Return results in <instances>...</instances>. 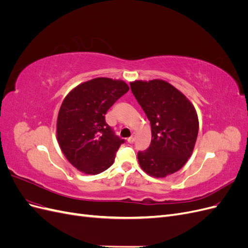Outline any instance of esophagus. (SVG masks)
Segmentation results:
<instances>
[{"label":"esophagus","mask_w":248,"mask_h":248,"mask_svg":"<svg viewBox=\"0 0 248 248\" xmlns=\"http://www.w3.org/2000/svg\"><path fill=\"white\" fill-rule=\"evenodd\" d=\"M127 141H128V142H133L134 141V137L132 136V137L128 138V139H127Z\"/></svg>","instance_id":"esophagus-1"}]
</instances>
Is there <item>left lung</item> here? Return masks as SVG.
I'll return each instance as SVG.
<instances>
[{
  "label": "left lung",
  "instance_id": "8db88e82",
  "mask_svg": "<svg viewBox=\"0 0 248 248\" xmlns=\"http://www.w3.org/2000/svg\"><path fill=\"white\" fill-rule=\"evenodd\" d=\"M130 88L151 124V144L138 153L141 170L155 178L174 174L183 168L196 145V108L166 80H136L130 82Z\"/></svg>",
  "mask_w": 248,
  "mask_h": 248
}]
</instances>
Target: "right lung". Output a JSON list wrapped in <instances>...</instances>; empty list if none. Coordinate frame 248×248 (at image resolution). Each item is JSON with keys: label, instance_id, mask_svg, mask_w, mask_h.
I'll use <instances>...</instances> for the list:
<instances>
[{"label": "right lung", "instance_id": "right-lung-1", "mask_svg": "<svg viewBox=\"0 0 248 248\" xmlns=\"http://www.w3.org/2000/svg\"><path fill=\"white\" fill-rule=\"evenodd\" d=\"M128 90L123 80L97 78L65 97L57 120V139L67 160L79 171L97 175L114 163L124 140L108 125L106 114Z\"/></svg>", "mask_w": 248, "mask_h": 248}]
</instances>
